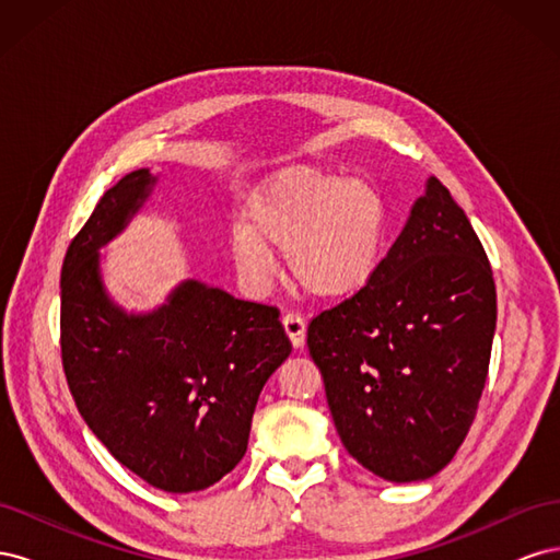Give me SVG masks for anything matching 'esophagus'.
<instances>
[{
  "label": "esophagus",
  "instance_id": "esophagus-1",
  "mask_svg": "<svg viewBox=\"0 0 560 560\" xmlns=\"http://www.w3.org/2000/svg\"><path fill=\"white\" fill-rule=\"evenodd\" d=\"M282 327H284L287 336H290L294 348H301L303 341H306V322H303L296 313H287L282 317Z\"/></svg>",
  "mask_w": 560,
  "mask_h": 560
}]
</instances>
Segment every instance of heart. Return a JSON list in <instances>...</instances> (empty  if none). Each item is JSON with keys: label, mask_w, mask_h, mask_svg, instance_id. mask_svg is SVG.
Segmentation results:
<instances>
[{"label": "heart", "mask_w": 560, "mask_h": 560, "mask_svg": "<svg viewBox=\"0 0 560 560\" xmlns=\"http://www.w3.org/2000/svg\"><path fill=\"white\" fill-rule=\"evenodd\" d=\"M385 238V202L364 179L294 165L264 179L247 224L229 235L231 259L254 287L276 273L273 249L287 252L296 287L319 301L358 294L374 278Z\"/></svg>", "instance_id": "heart-1"}]
</instances>
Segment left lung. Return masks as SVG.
<instances>
[{"label": "left lung", "mask_w": 560, "mask_h": 560, "mask_svg": "<svg viewBox=\"0 0 560 560\" xmlns=\"http://www.w3.org/2000/svg\"><path fill=\"white\" fill-rule=\"evenodd\" d=\"M495 319L483 245L430 177L374 278L308 325L336 432L354 460L395 483L442 471L477 416Z\"/></svg>", "instance_id": "left-lung-1"}]
</instances>
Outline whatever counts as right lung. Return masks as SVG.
<instances>
[{
  "instance_id": "obj_1",
  "label": "right lung",
  "mask_w": 560,
  "mask_h": 560,
  "mask_svg": "<svg viewBox=\"0 0 560 560\" xmlns=\"http://www.w3.org/2000/svg\"><path fill=\"white\" fill-rule=\"evenodd\" d=\"M147 167L100 198L67 247L60 350L81 418L118 463L165 493H194L243 460L254 406L290 358L280 311L184 280L161 308L126 313L100 276V247L154 189Z\"/></svg>"
}]
</instances>
